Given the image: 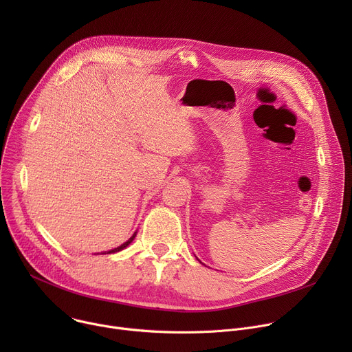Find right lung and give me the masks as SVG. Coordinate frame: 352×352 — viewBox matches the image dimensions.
<instances>
[{
	"instance_id": "1",
	"label": "right lung",
	"mask_w": 352,
	"mask_h": 352,
	"mask_svg": "<svg viewBox=\"0 0 352 352\" xmlns=\"http://www.w3.org/2000/svg\"><path fill=\"white\" fill-rule=\"evenodd\" d=\"M135 236H136V232H135V234H133V235H132V236H131V238H129V239H128L125 243H122V245H121V246H118V248H114V249L109 250L107 254H116V252H120V250L125 249V248H126V246H128V245H129V243H131V242L135 239ZM103 254H106V252H103Z\"/></svg>"
}]
</instances>
